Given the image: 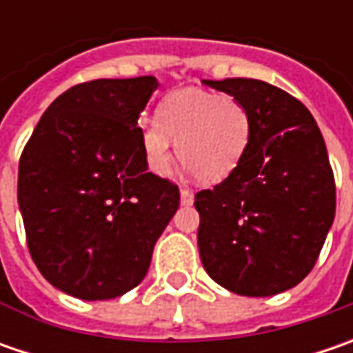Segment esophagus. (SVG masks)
<instances>
[{"mask_svg":"<svg viewBox=\"0 0 353 353\" xmlns=\"http://www.w3.org/2000/svg\"><path fill=\"white\" fill-rule=\"evenodd\" d=\"M194 202V194H192V190H188V188H181V204L183 206H190Z\"/></svg>","mask_w":353,"mask_h":353,"instance_id":"esophagus-1","label":"esophagus"}]
</instances>
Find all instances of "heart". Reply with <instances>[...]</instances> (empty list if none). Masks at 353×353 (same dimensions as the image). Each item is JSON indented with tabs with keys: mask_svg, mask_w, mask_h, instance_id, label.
Wrapping results in <instances>:
<instances>
[{
	"mask_svg": "<svg viewBox=\"0 0 353 353\" xmlns=\"http://www.w3.org/2000/svg\"><path fill=\"white\" fill-rule=\"evenodd\" d=\"M253 117L236 96L181 90L167 96L157 119L139 128V143L149 170L169 174L172 141L186 169L202 183H220L241 165L250 151Z\"/></svg>",
	"mask_w": 353,
	"mask_h": 353,
	"instance_id": "heart-1",
	"label": "heart"
}]
</instances>
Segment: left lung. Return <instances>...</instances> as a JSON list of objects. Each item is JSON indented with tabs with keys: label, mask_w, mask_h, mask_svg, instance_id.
<instances>
[{
	"label": "left lung",
	"mask_w": 353,
	"mask_h": 353,
	"mask_svg": "<svg viewBox=\"0 0 353 353\" xmlns=\"http://www.w3.org/2000/svg\"><path fill=\"white\" fill-rule=\"evenodd\" d=\"M204 84L245 103L253 131L241 165L194 194L202 265L218 285L243 296L292 289L312 271L336 212L322 133L305 103L263 80Z\"/></svg>",
	"instance_id": "8db88e82"
}]
</instances>
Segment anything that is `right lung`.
Masks as SVG:
<instances>
[{
	"mask_svg": "<svg viewBox=\"0 0 353 353\" xmlns=\"http://www.w3.org/2000/svg\"><path fill=\"white\" fill-rule=\"evenodd\" d=\"M153 76L100 78L61 94L19 159L27 248L48 283L82 301L135 289L181 204L179 186L145 163L139 114Z\"/></svg>",
	"mask_w": 353,
	"mask_h": 353,
	"instance_id": "right-lung-1",
	"label": "right lung"
}]
</instances>
